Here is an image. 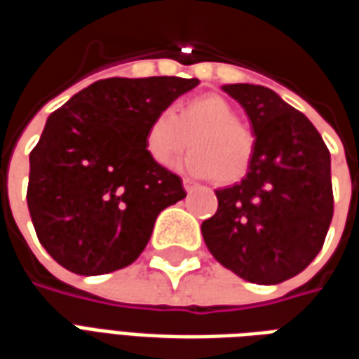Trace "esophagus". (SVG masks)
Wrapping results in <instances>:
<instances>
[{
    "instance_id": "obj_1",
    "label": "esophagus",
    "mask_w": 359,
    "mask_h": 359,
    "mask_svg": "<svg viewBox=\"0 0 359 359\" xmlns=\"http://www.w3.org/2000/svg\"><path fill=\"white\" fill-rule=\"evenodd\" d=\"M182 187H184V190H187L188 194H192L196 188H198V184H196V182H192V180L184 179V180H182Z\"/></svg>"
}]
</instances>
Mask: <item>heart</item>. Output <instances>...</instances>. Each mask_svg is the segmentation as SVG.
Returning a JSON list of instances; mask_svg holds the SVG:
<instances>
[{"mask_svg": "<svg viewBox=\"0 0 359 359\" xmlns=\"http://www.w3.org/2000/svg\"><path fill=\"white\" fill-rule=\"evenodd\" d=\"M180 169L192 177H213L217 184H234L248 172L256 138L238 123V111L221 95H200L182 103L172 115L161 111L146 130V149L151 161L169 167L184 149Z\"/></svg>", "mask_w": 359, "mask_h": 359, "instance_id": "1", "label": "heart"}]
</instances>
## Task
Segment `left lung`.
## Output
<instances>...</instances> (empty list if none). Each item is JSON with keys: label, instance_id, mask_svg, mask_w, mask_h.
Returning a JSON list of instances; mask_svg holds the SVG:
<instances>
[{"label": "left lung", "instance_id": "8db88e82", "mask_svg": "<svg viewBox=\"0 0 359 359\" xmlns=\"http://www.w3.org/2000/svg\"><path fill=\"white\" fill-rule=\"evenodd\" d=\"M256 136L246 177L215 190V215L202 223L205 246L244 280L278 285L306 269L332 219L331 154L309 118L273 90L225 84Z\"/></svg>", "mask_w": 359, "mask_h": 359}]
</instances>
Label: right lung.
<instances>
[{
  "mask_svg": "<svg viewBox=\"0 0 359 359\" xmlns=\"http://www.w3.org/2000/svg\"><path fill=\"white\" fill-rule=\"evenodd\" d=\"M198 79H105L53 111L30 151L27 202L38 241L76 275L130 265L157 215L187 192L175 172L151 161V118Z\"/></svg>",
  "mask_w": 359,
  "mask_h": 359,
  "instance_id": "obj_1",
  "label": "right lung"
}]
</instances>
